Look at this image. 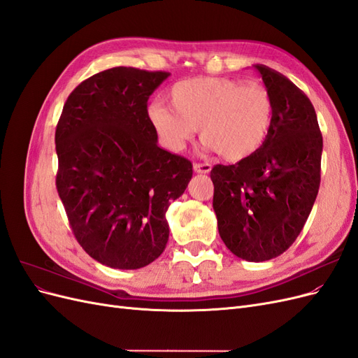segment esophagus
<instances>
[{
	"label": "esophagus",
	"mask_w": 358,
	"mask_h": 358,
	"mask_svg": "<svg viewBox=\"0 0 358 358\" xmlns=\"http://www.w3.org/2000/svg\"><path fill=\"white\" fill-rule=\"evenodd\" d=\"M194 170L197 173H209L212 170V164L209 162H194Z\"/></svg>",
	"instance_id": "34e87169"
}]
</instances>
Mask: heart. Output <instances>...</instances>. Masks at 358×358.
<instances>
[{"mask_svg": "<svg viewBox=\"0 0 358 358\" xmlns=\"http://www.w3.org/2000/svg\"><path fill=\"white\" fill-rule=\"evenodd\" d=\"M166 99L172 109L152 103L148 121L171 150L185 146L199 127L206 148L242 161L263 146L272 125V95L258 82L201 76L171 85Z\"/></svg>", "mask_w": 358, "mask_h": 358, "instance_id": "heart-1", "label": "heart"}]
</instances>
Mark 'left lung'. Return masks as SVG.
Listing matches in <instances>:
<instances>
[{"label":"left lung","instance_id":"obj_1","mask_svg":"<svg viewBox=\"0 0 358 358\" xmlns=\"http://www.w3.org/2000/svg\"><path fill=\"white\" fill-rule=\"evenodd\" d=\"M255 69L273 101L268 136L252 157L213 166L210 179L222 242L258 263L285 252L303 230L320 189L322 134L305 92L273 69Z\"/></svg>","mask_w":358,"mask_h":358}]
</instances>
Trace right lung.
Returning a JSON list of instances; mask_svg holds the SVG:
<instances>
[{"mask_svg": "<svg viewBox=\"0 0 358 358\" xmlns=\"http://www.w3.org/2000/svg\"><path fill=\"white\" fill-rule=\"evenodd\" d=\"M170 76L115 67L69 95L55 131L57 189L76 241L112 268H140L169 241L166 212L192 178L191 161L161 149L148 100Z\"/></svg>", "mask_w": 358, "mask_h": 358, "instance_id": "right-lung-1", "label": "right lung"}]
</instances>
